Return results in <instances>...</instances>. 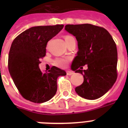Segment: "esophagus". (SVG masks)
Segmentation results:
<instances>
[{
	"mask_svg": "<svg viewBox=\"0 0 128 128\" xmlns=\"http://www.w3.org/2000/svg\"><path fill=\"white\" fill-rule=\"evenodd\" d=\"M73 74H74V72H72V71H69V70L66 71V74H67V75L70 76V75H72Z\"/></svg>",
	"mask_w": 128,
	"mask_h": 128,
	"instance_id": "1",
	"label": "esophagus"
}]
</instances>
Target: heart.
Instances as JSON below:
<instances>
[{
	"mask_svg": "<svg viewBox=\"0 0 128 128\" xmlns=\"http://www.w3.org/2000/svg\"><path fill=\"white\" fill-rule=\"evenodd\" d=\"M73 38L72 36H66L65 38V41L68 40L70 39V38ZM68 60L67 59H65V58H58L56 59L54 63L56 64L57 66H60V67H63V66H66V63H67Z\"/></svg>",
	"mask_w": 128,
	"mask_h": 128,
	"instance_id": "obj_1",
	"label": "heart"
}]
</instances>
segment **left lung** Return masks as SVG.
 Instances as JSON below:
<instances>
[{
    "label": "left lung",
    "instance_id": "obj_1",
    "mask_svg": "<svg viewBox=\"0 0 128 128\" xmlns=\"http://www.w3.org/2000/svg\"><path fill=\"white\" fill-rule=\"evenodd\" d=\"M65 30L78 41V51L71 68L84 78L76 92L89 100L102 97L112 88L117 78V50L112 36L104 28L89 24L66 25ZM85 64L88 69L81 70Z\"/></svg>",
    "mask_w": 128,
    "mask_h": 128
}]
</instances>
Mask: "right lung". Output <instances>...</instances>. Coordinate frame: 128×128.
Wrapping results in <instances>:
<instances>
[{
  "instance_id": "obj_1",
  "label": "right lung",
  "mask_w": 128,
  "mask_h": 128,
  "mask_svg": "<svg viewBox=\"0 0 128 128\" xmlns=\"http://www.w3.org/2000/svg\"><path fill=\"white\" fill-rule=\"evenodd\" d=\"M63 25L36 26L27 29L13 40L8 56V69L23 98L36 103L48 101L57 91V79L66 72L52 66L42 73L40 59L46 54L47 44Z\"/></svg>"
}]
</instances>
